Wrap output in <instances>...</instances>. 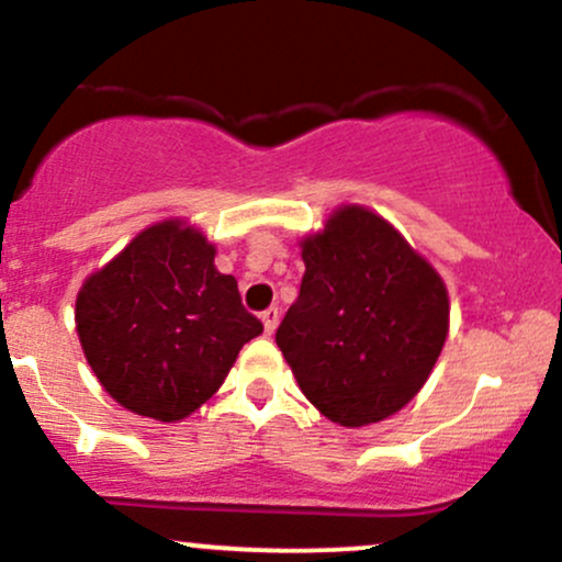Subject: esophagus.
Here are the masks:
<instances>
[{
	"instance_id": "obj_1",
	"label": "esophagus",
	"mask_w": 562,
	"mask_h": 562,
	"mask_svg": "<svg viewBox=\"0 0 562 562\" xmlns=\"http://www.w3.org/2000/svg\"><path fill=\"white\" fill-rule=\"evenodd\" d=\"M261 322H263V330H267V335H272L277 330V325H280V308L269 306L267 312H261Z\"/></svg>"
}]
</instances>
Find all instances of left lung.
<instances>
[{
	"label": "left lung",
	"instance_id": "left-lung-1",
	"mask_svg": "<svg viewBox=\"0 0 562 562\" xmlns=\"http://www.w3.org/2000/svg\"><path fill=\"white\" fill-rule=\"evenodd\" d=\"M301 248L306 272L277 346L327 420H385L423 389L447 340L443 280L362 205L335 211Z\"/></svg>",
	"mask_w": 562,
	"mask_h": 562
}]
</instances>
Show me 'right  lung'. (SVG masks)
Segmentation results:
<instances>
[{"mask_svg":"<svg viewBox=\"0 0 562 562\" xmlns=\"http://www.w3.org/2000/svg\"><path fill=\"white\" fill-rule=\"evenodd\" d=\"M203 232L169 218L83 282L76 330L97 380L126 409L177 423L209 402L263 325Z\"/></svg>","mask_w":562,"mask_h":562,"instance_id":"add662e5","label":"right lung"}]
</instances>
